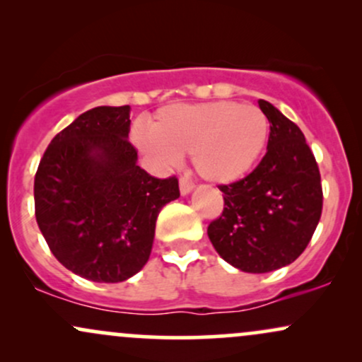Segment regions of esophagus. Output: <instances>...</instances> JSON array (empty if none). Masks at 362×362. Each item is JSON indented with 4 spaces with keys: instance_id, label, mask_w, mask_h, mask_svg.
Wrapping results in <instances>:
<instances>
[{
    "instance_id": "34e87169",
    "label": "esophagus",
    "mask_w": 362,
    "mask_h": 362,
    "mask_svg": "<svg viewBox=\"0 0 362 362\" xmlns=\"http://www.w3.org/2000/svg\"><path fill=\"white\" fill-rule=\"evenodd\" d=\"M178 185H180V194L182 195L190 194V192H192V189H194V185L190 184L189 180H185V178H180V184H178Z\"/></svg>"
}]
</instances>
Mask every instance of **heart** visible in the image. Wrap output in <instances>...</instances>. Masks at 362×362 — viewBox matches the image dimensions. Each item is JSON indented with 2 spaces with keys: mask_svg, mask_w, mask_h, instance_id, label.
Returning <instances> with one entry per match:
<instances>
[{
  "mask_svg": "<svg viewBox=\"0 0 362 362\" xmlns=\"http://www.w3.org/2000/svg\"><path fill=\"white\" fill-rule=\"evenodd\" d=\"M132 138L141 151L163 165L190 153L199 177L228 185L257 163L269 139V120L252 103H177L158 110L151 132L136 131Z\"/></svg>",
  "mask_w": 362,
  "mask_h": 362,
  "instance_id": "1",
  "label": "heart"
}]
</instances>
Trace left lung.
Here are the masks:
<instances>
[{
    "instance_id": "left-lung-1",
    "label": "left lung",
    "mask_w": 362,
    "mask_h": 362,
    "mask_svg": "<svg viewBox=\"0 0 362 362\" xmlns=\"http://www.w3.org/2000/svg\"><path fill=\"white\" fill-rule=\"evenodd\" d=\"M271 122L267 153L250 175L219 185L224 209L207 236L228 264L264 274L305 252L322 216L320 170L305 134L272 103L259 100Z\"/></svg>"
}]
</instances>
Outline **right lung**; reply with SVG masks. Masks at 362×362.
Returning a JSON list of instances; mask_svg holds the SVG:
<instances>
[{
	"instance_id": "add662e5",
	"label": "right lung",
	"mask_w": 362,
	"mask_h": 362,
	"mask_svg": "<svg viewBox=\"0 0 362 362\" xmlns=\"http://www.w3.org/2000/svg\"><path fill=\"white\" fill-rule=\"evenodd\" d=\"M131 107H95L51 141L35 173V218L68 271L122 282L149 259L161 207L180 197L175 177L155 178L129 143Z\"/></svg>"
}]
</instances>
